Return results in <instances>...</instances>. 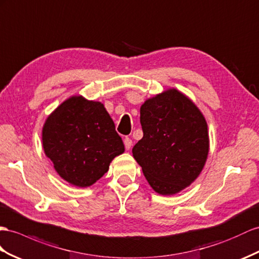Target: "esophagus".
I'll return each instance as SVG.
<instances>
[{
    "instance_id": "esophagus-1",
    "label": "esophagus",
    "mask_w": 259,
    "mask_h": 259,
    "mask_svg": "<svg viewBox=\"0 0 259 259\" xmlns=\"http://www.w3.org/2000/svg\"><path fill=\"white\" fill-rule=\"evenodd\" d=\"M123 143H124L125 150H130L131 145H132V140H131V139L130 138H125L124 140H123Z\"/></svg>"
}]
</instances>
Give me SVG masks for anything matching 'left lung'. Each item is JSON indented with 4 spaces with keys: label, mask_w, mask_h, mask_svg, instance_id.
Listing matches in <instances>:
<instances>
[{
    "label": "left lung",
    "mask_w": 259,
    "mask_h": 259,
    "mask_svg": "<svg viewBox=\"0 0 259 259\" xmlns=\"http://www.w3.org/2000/svg\"><path fill=\"white\" fill-rule=\"evenodd\" d=\"M143 138L132 154L156 193L174 195L201 173L209 152L208 125L190 99L175 89L140 108Z\"/></svg>",
    "instance_id": "left-lung-1"
}]
</instances>
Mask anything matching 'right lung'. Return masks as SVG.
Masks as SVG:
<instances>
[{
    "instance_id": "obj_1",
    "label": "right lung",
    "mask_w": 259,
    "mask_h": 259,
    "mask_svg": "<svg viewBox=\"0 0 259 259\" xmlns=\"http://www.w3.org/2000/svg\"><path fill=\"white\" fill-rule=\"evenodd\" d=\"M42 145L57 173L77 187L97 182L124 151L104 105L82 96L66 99L47 118Z\"/></svg>"
}]
</instances>
